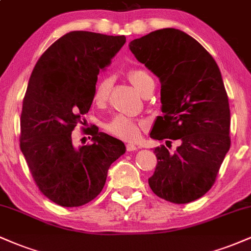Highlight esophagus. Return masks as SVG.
Wrapping results in <instances>:
<instances>
[{
    "label": "esophagus",
    "instance_id": "obj_1",
    "mask_svg": "<svg viewBox=\"0 0 251 251\" xmlns=\"http://www.w3.org/2000/svg\"><path fill=\"white\" fill-rule=\"evenodd\" d=\"M139 149L138 148L137 145H134V144H126V150H127V151H137V150Z\"/></svg>",
    "mask_w": 251,
    "mask_h": 251
}]
</instances>
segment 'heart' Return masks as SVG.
I'll return each mask as SVG.
<instances>
[{
  "label": "heart",
  "instance_id": "1",
  "mask_svg": "<svg viewBox=\"0 0 251 251\" xmlns=\"http://www.w3.org/2000/svg\"><path fill=\"white\" fill-rule=\"evenodd\" d=\"M127 77L140 94H143L146 88H149V86L154 83L152 76L143 68H131L127 72ZM109 91H111V79L109 77L103 76L98 80L93 92L94 102L98 105L106 102V100L108 99ZM106 129L109 133L123 138V139L134 140L139 135L140 124L134 122L131 118L118 116L106 125Z\"/></svg>",
  "mask_w": 251,
  "mask_h": 251
}]
</instances>
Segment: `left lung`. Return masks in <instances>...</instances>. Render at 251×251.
I'll return each mask as SVG.
<instances>
[{"label":"left lung","instance_id":"1","mask_svg":"<svg viewBox=\"0 0 251 251\" xmlns=\"http://www.w3.org/2000/svg\"><path fill=\"white\" fill-rule=\"evenodd\" d=\"M129 50L162 83L163 116L152 139L180 140L174 153L154 149L149 185L176 204L198 200L211 189L230 149V108L220 68L194 37L175 28L154 30L129 42Z\"/></svg>","mask_w":251,"mask_h":251}]
</instances>
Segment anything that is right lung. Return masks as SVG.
<instances>
[{"label":"right lung","mask_w":251,"mask_h":251,"mask_svg":"<svg viewBox=\"0 0 251 251\" xmlns=\"http://www.w3.org/2000/svg\"><path fill=\"white\" fill-rule=\"evenodd\" d=\"M126 37L70 31L37 60L21 113L20 148L39 190L57 205L81 206L105 185L122 140L91 127V145L74 148L72 131L91 108L98 74Z\"/></svg>","instance_id":"obj_1"}]
</instances>
